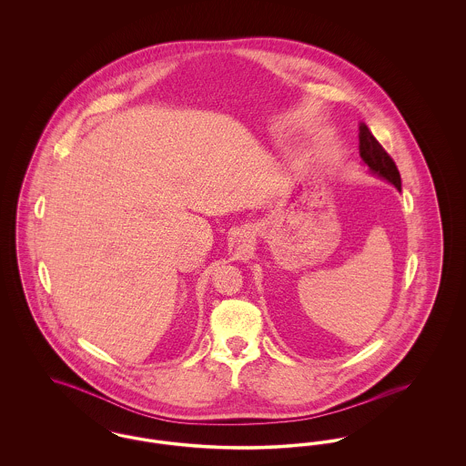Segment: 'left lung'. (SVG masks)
Segmentation results:
<instances>
[{
  "mask_svg": "<svg viewBox=\"0 0 466 466\" xmlns=\"http://www.w3.org/2000/svg\"><path fill=\"white\" fill-rule=\"evenodd\" d=\"M359 154L370 173L392 184L401 192V177L390 156L383 150V147L376 141L368 125H359Z\"/></svg>",
  "mask_w": 466,
  "mask_h": 466,
  "instance_id": "8db88e82",
  "label": "left lung"
}]
</instances>
